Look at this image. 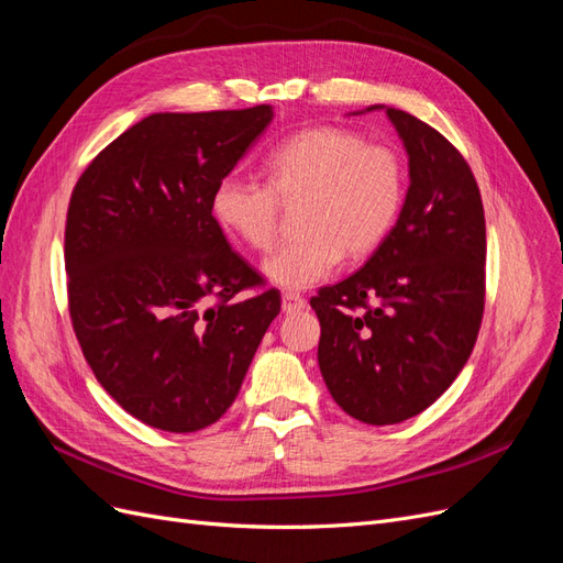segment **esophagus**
<instances>
[{
	"instance_id": "esophagus-1",
	"label": "esophagus",
	"mask_w": 563,
	"mask_h": 563,
	"mask_svg": "<svg viewBox=\"0 0 563 563\" xmlns=\"http://www.w3.org/2000/svg\"><path fill=\"white\" fill-rule=\"evenodd\" d=\"M305 298H300L298 294H284L282 296V312L284 314H296L300 310H305Z\"/></svg>"
}]
</instances>
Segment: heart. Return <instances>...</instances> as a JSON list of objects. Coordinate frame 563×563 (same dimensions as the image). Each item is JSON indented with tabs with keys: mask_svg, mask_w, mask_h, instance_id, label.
Segmentation results:
<instances>
[{
	"mask_svg": "<svg viewBox=\"0 0 563 563\" xmlns=\"http://www.w3.org/2000/svg\"><path fill=\"white\" fill-rule=\"evenodd\" d=\"M267 183L225 174L213 187L211 209L220 225L255 249L277 240L279 197L308 195L302 232L263 263V275L288 291L327 279L343 251L364 255L395 225L404 201V166L389 147L366 145L360 133L314 126L288 135L265 159Z\"/></svg>",
	"mask_w": 563,
	"mask_h": 563,
	"instance_id": "1",
	"label": "heart"
}]
</instances>
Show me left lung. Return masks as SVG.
<instances>
[{
	"label": "left lung",
	"instance_id": "obj_1",
	"mask_svg": "<svg viewBox=\"0 0 563 563\" xmlns=\"http://www.w3.org/2000/svg\"><path fill=\"white\" fill-rule=\"evenodd\" d=\"M373 110H385L408 155L404 207L364 267L310 305L335 404L366 424H397L444 395L470 360L484 314L486 220L470 166L444 135L397 108L362 112Z\"/></svg>",
	"mask_w": 563,
	"mask_h": 563
}]
</instances>
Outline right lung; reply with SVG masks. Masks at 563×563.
I'll use <instances>...</instances> for the list:
<instances>
[{"mask_svg":"<svg viewBox=\"0 0 563 563\" xmlns=\"http://www.w3.org/2000/svg\"><path fill=\"white\" fill-rule=\"evenodd\" d=\"M272 106L157 112L77 180L65 225L70 317L108 395L164 432H197L240 395L279 291L236 255L211 195L269 126Z\"/></svg>","mask_w":563,"mask_h":563,"instance_id":"1","label":"right lung"}]
</instances>
